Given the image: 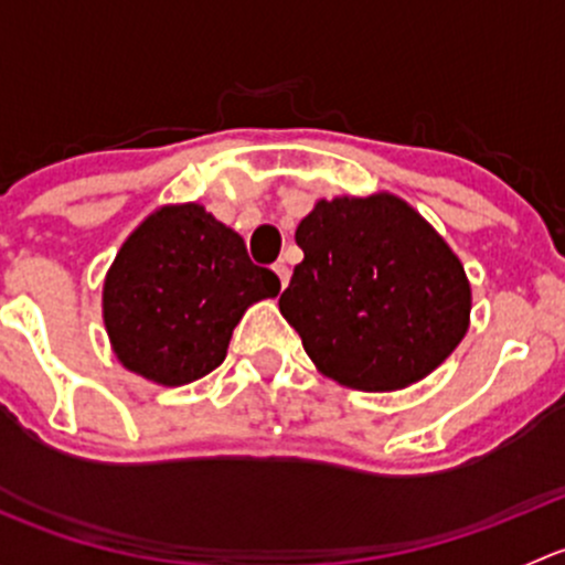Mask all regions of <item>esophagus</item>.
Masks as SVG:
<instances>
[{"instance_id": "esophagus-1", "label": "esophagus", "mask_w": 565, "mask_h": 565, "mask_svg": "<svg viewBox=\"0 0 565 565\" xmlns=\"http://www.w3.org/2000/svg\"><path fill=\"white\" fill-rule=\"evenodd\" d=\"M273 270H276L278 281H281V289L287 287V284H289V267L284 265V262H276V265H273Z\"/></svg>"}]
</instances>
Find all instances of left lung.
I'll return each instance as SVG.
<instances>
[{"label":"left lung","mask_w":565,"mask_h":565,"mask_svg":"<svg viewBox=\"0 0 565 565\" xmlns=\"http://www.w3.org/2000/svg\"><path fill=\"white\" fill-rule=\"evenodd\" d=\"M295 241L303 262L278 306L324 377L358 391L407 388L465 339V267L393 193L319 199Z\"/></svg>","instance_id":"8db88e82"}]
</instances>
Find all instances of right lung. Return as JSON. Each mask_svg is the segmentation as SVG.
I'll return each mask as SVG.
<instances>
[{
    "instance_id": "obj_1",
    "label": "right lung",
    "mask_w": 565,
    "mask_h": 565,
    "mask_svg": "<svg viewBox=\"0 0 565 565\" xmlns=\"http://www.w3.org/2000/svg\"><path fill=\"white\" fill-rule=\"evenodd\" d=\"M281 281L254 265L243 237L202 204H167L119 248L104 284L114 355L158 385H188L221 366L232 330Z\"/></svg>"
}]
</instances>
